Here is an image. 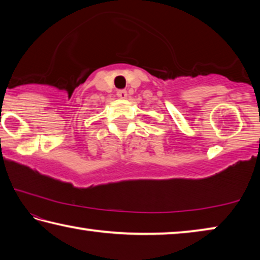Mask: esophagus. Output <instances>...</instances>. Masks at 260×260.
<instances>
[{
    "label": "esophagus",
    "mask_w": 260,
    "mask_h": 260,
    "mask_svg": "<svg viewBox=\"0 0 260 260\" xmlns=\"http://www.w3.org/2000/svg\"><path fill=\"white\" fill-rule=\"evenodd\" d=\"M117 95L119 96L120 99H126L127 93H126V90H124V89H120V90H118V91H117Z\"/></svg>",
    "instance_id": "esophagus-1"
}]
</instances>
